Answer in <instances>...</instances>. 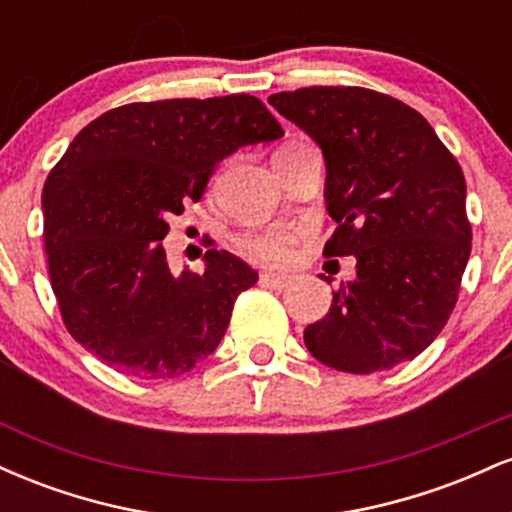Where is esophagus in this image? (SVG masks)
Segmentation results:
<instances>
[{
    "instance_id": "obj_1",
    "label": "esophagus",
    "mask_w": 512,
    "mask_h": 512,
    "mask_svg": "<svg viewBox=\"0 0 512 512\" xmlns=\"http://www.w3.org/2000/svg\"><path fill=\"white\" fill-rule=\"evenodd\" d=\"M260 284L262 286H269V289H286V286L291 284V276H284V274H260Z\"/></svg>"
}]
</instances>
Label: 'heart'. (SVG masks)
<instances>
[{
    "instance_id": "1",
    "label": "heart",
    "mask_w": 512,
    "mask_h": 512,
    "mask_svg": "<svg viewBox=\"0 0 512 512\" xmlns=\"http://www.w3.org/2000/svg\"><path fill=\"white\" fill-rule=\"evenodd\" d=\"M298 233L284 226L264 228V231L250 233L240 240V248L255 257L257 262L272 264V267H286L296 257Z\"/></svg>"
}]
</instances>
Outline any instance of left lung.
Masks as SVG:
<instances>
[{
	"instance_id": "left-lung-1",
	"label": "left lung",
	"mask_w": 512,
	"mask_h": 512,
	"mask_svg": "<svg viewBox=\"0 0 512 512\" xmlns=\"http://www.w3.org/2000/svg\"><path fill=\"white\" fill-rule=\"evenodd\" d=\"M269 105L325 156L337 221L325 257H356V279L305 327V346L358 375L411 361L448 322L472 250L460 163L424 115L370 88H298Z\"/></svg>"
}]
</instances>
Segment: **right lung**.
I'll list each match as a JSON object with an SVG mask.
<instances>
[{
	"label": "right lung",
	"mask_w": 512,
	"mask_h": 512,
	"mask_svg": "<svg viewBox=\"0 0 512 512\" xmlns=\"http://www.w3.org/2000/svg\"><path fill=\"white\" fill-rule=\"evenodd\" d=\"M284 137L248 93L129 103L86 125L43 187L50 284L72 337L110 368L178 378L219 346L257 272L226 250L170 272V216L199 202L226 156Z\"/></svg>",
	"instance_id": "obj_1"
}]
</instances>
